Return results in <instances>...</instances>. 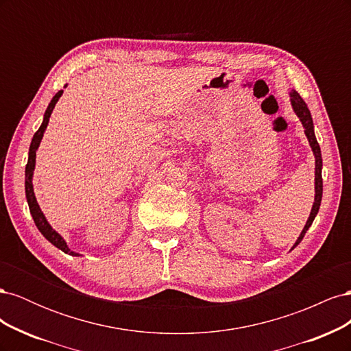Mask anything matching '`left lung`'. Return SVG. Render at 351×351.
Wrapping results in <instances>:
<instances>
[{
  "instance_id": "obj_1",
  "label": "left lung",
  "mask_w": 351,
  "mask_h": 351,
  "mask_svg": "<svg viewBox=\"0 0 351 351\" xmlns=\"http://www.w3.org/2000/svg\"><path fill=\"white\" fill-rule=\"evenodd\" d=\"M289 95H290V102H291L293 111L295 112L297 117H299V120H300L303 129H304V134L307 137V141H309V145L312 147V152H313V156H315V202L312 205L311 215L306 221L304 228L302 230L299 239H297L295 243L293 244L291 249H294L297 244H299L303 240L306 231L309 230V227L312 226V222H313L315 217L317 215V210H319V206H321V200H322V155H321L319 143H317L316 136H315V127H313L312 115H311L309 108H307L306 102L302 99L300 95L297 93L294 89Z\"/></svg>"
}]
</instances>
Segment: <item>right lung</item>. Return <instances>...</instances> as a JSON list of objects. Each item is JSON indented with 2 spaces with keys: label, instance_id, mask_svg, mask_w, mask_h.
<instances>
[{
  "label": "right lung",
  "instance_id": "1",
  "mask_svg": "<svg viewBox=\"0 0 351 351\" xmlns=\"http://www.w3.org/2000/svg\"><path fill=\"white\" fill-rule=\"evenodd\" d=\"M64 88H67V84H64ZM61 95H62V90L56 93V97L51 99L48 108H47V111L44 114V120H42L40 127L38 129V132L34 134V139H32V143H30V147H29L27 165H26V171H25V190H26V199H27V205H29V209H30L32 218H34L38 230L42 232V236H44L49 243L54 244L56 247H58L60 250H62L64 253L71 254V256H82L80 253L73 252L69 247L67 241L61 237L60 232L51 227L48 219L44 215V212H42V209L38 205V200H36L35 192H34V183H32V180H34L35 164H36V151H38L42 137H44V133L47 130V125L49 123V117L52 114V110L56 108V104L61 98Z\"/></svg>",
  "mask_w": 351,
  "mask_h": 351
}]
</instances>
